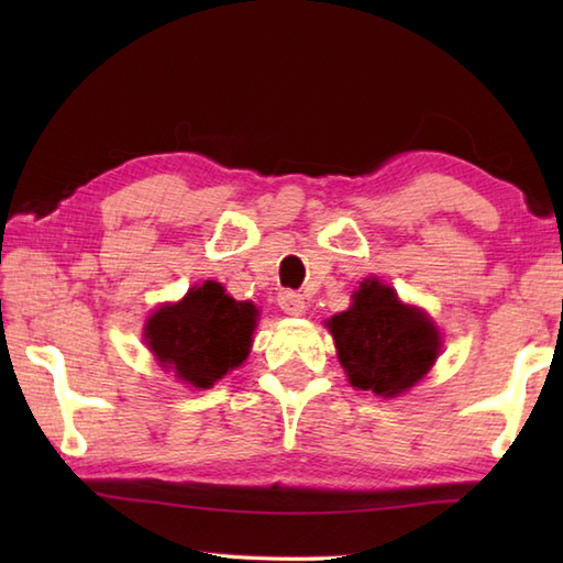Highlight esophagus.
<instances>
[{
  "label": "esophagus",
  "instance_id": "esophagus-1",
  "mask_svg": "<svg viewBox=\"0 0 563 563\" xmlns=\"http://www.w3.org/2000/svg\"><path fill=\"white\" fill-rule=\"evenodd\" d=\"M278 307L285 314L300 317V314H305V297L295 290H283V292H278Z\"/></svg>",
  "mask_w": 563,
  "mask_h": 563
}]
</instances>
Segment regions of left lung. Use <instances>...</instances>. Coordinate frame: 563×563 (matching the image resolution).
Here are the masks:
<instances>
[{
    "mask_svg": "<svg viewBox=\"0 0 563 563\" xmlns=\"http://www.w3.org/2000/svg\"><path fill=\"white\" fill-rule=\"evenodd\" d=\"M339 361L355 389L399 397L438 361L442 339L423 309L404 305L397 290L365 278L353 305L327 321Z\"/></svg>",
    "mask_w": 563,
    "mask_h": 563,
    "instance_id": "obj_1",
    "label": "left lung"
}]
</instances>
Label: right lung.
<instances>
[{"label": "right lung", "instance_id": "obj_1", "mask_svg": "<svg viewBox=\"0 0 563 563\" xmlns=\"http://www.w3.org/2000/svg\"><path fill=\"white\" fill-rule=\"evenodd\" d=\"M258 309L236 302L220 283L206 280L184 300L162 305L145 324V341L162 367L184 385L210 389L251 351Z\"/></svg>", "mask_w": 563, "mask_h": 563}]
</instances>
